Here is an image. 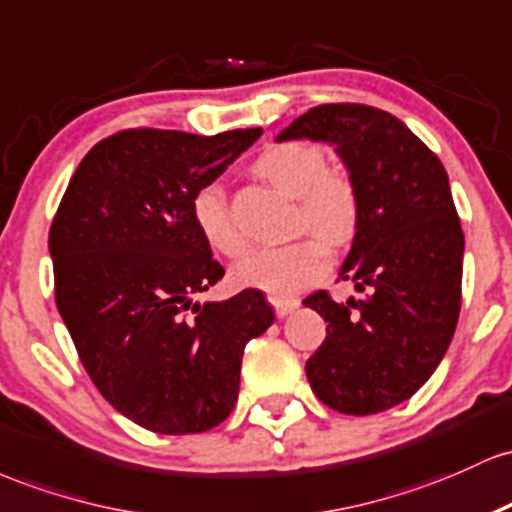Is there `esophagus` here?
I'll return each mask as SVG.
<instances>
[{
	"instance_id": "obj_1",
	"label": "esophagus",
	"mask_w": 512,
	"mask_h": 512,
	"mask_svg": "<svg viewBox=\"0 0 512 512\" xmlns=\"http://www.w3.org/2000/svg\"><path fill=\"white\" fill-rule=\"evenodd\" d=\"M271 304L275 314H278L280 319H285L287 314H292L297 307H300V300H295V297H287V300H283V297H271Z\"/></svg>"
}]
</instances>
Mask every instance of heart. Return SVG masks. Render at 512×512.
I'll return each instance as SVG.
<instances>
[{
	"instance_id": "obj_1",
	"label": "heart",
	"mask_w": 512,
	"mask_h": 512,
	"mask_svg": "<svg viewBox=\"0 0 512 512\" xmlns=\"http://www.w3.org/2000/svg\"><path fill=\"white\" fill-rule=\"evenodd\" d=\"M263 181L297 198L295 227L309 229L326 246H341L358 227V191L350 176L326 166L324 149L312 142H275L254 162ZM191 215L195 229L212 251L239 256L246 241L229 212L227 195L217 183H205L193 193ZM326 271V251L317 239H297L283 246L251 251L234 268V283L290 297L319 280Z\"/></svg>"
}]
</instances>
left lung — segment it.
<instances>
[{
  "label": "left lung",
  "mask_w": 512,
  "mask_h": 512,
  "mask_svg": "<svg viewBox=\"0 0 512 512\" xmlns=\"http://www.w3.org/2000/svg\"><path fill=\"white\" fill-rule=\"evenodd\" d=\"M304 137L336 149L355 183L358 227L338 278L363 292L302 302L329 321L309 387L348 416L387 411L428 382L457 326L464 234L447 171L399 118L363 103L309 108L275 140Z\"/></svg>",
  "instance_id": "left-lung-1"
}]
</instances>
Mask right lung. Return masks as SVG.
<instances>
[{
    "mask_svg": "<svg viewBox=\"0 0 512 512\" xmlns=\"http://www.w3.org/2000/svg\"><path fill=\"white\" fill-rule=\"evenodd\" d=\"M261 132H116L77 166L50 227L55 302L82 365L113 409L152 433L220 426L246 343L275 319L258 290L193 302L225 275L195 229L193 193Z\"/></svg>",
    "mask_w": 512,
    "mask_h": 512,
    "instance_id": "right-lung-1",
    "label": "right lung"
}]
</instances>
